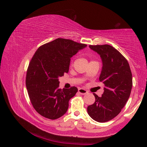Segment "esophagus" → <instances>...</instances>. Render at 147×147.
I'll list each match as a JSON object with an SVG mask.
<instances>
[{"instance_id": "34e87169", "label": "esophagus", "mask_w": 147, "mask_h": 147, "mask_svg": "<svg viewBox=\"0 0 147 147\" xmlns=\"http://www.w3.org/2000/svg\"><path fill=\"white\" fill-rule=\"evenodd\" d=\"M78 92L79 93H80L81 94H86L88 93V91L86 90L85 89H82V88L78 89Z\"/></svg>"}]
</instances>
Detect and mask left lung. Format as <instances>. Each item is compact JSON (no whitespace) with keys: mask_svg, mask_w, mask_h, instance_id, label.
<instances>
[{"mask_svg":"<svg viewBox=\"0 0 147 147\" xmlns=\"http://www.w3.org/2000/svg\"><path fill=\"white\" fill-rule=\"evenodd\" d=\"M89 47L100 54L102 60L99 80L105 88L100 97L93 93L95 102L88 107V113L93 120L104 123L115 117L125 106L132 87V74L127 59L112 46Z\"/></svg>","mask_w":147,"mask_h":147,"instance_id":"obj_1","label":"left lung"}]
</instances>
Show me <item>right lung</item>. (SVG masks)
Here are the masks:
<instances>
[{"instance_id":"1","label":"right lung","mask_w":147,"mask_h":147,"mask_svg":"<svg viewBox=\"0 0 147 147\" xmlns=\"http://www.w3.org/2000/svg\"><path fill=\"white\" fill-rule=\"evenodd\" d=\"M86 46L58 38L39 47L34 54L27 69L26 86L32 106L41 116L54 120L67 112L78 89H59L58 78L69 72L71 57Z\"/></svg>"}]
</instances>
